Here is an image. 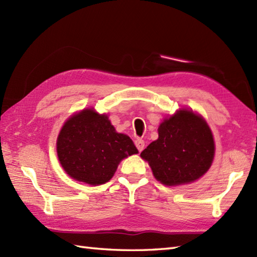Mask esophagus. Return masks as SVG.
Instances as JSON below:
<instances>
[{
	"label": "esophagus",
	"mask_w": 257,
	"mask_h": 257,
	"mask_svg": "<svg viewBox=\"0 0 257 257\" xmlns=\"http://www.w3.org/2000/svg\"><path fill=\"white\" fill-rule=\"evenodd\" d=\"M135 145H136V147H137V149L139 151H143L145 148V141L143 139H136Z\"/></svg>",
	"instance_id": "esophagus-1"
}]
</instances>
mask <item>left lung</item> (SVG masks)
I'll list each match as a JSON object with an SVG mask.
<instances>
[{"label": "left lung", "instance_id": "obj_1", "mask_svg": "<svg viewBox=\"0 0 257 257\" xmlns=\"http://www.w3.org/2000/svg\"><path fill=\"white\" fill-rule=\"evenodd\" d=\"M158 134L159 138L140 154L158 181L166 185L185 184L209 170L215 152L214 139L200 114L181 109L163 120Z\"/></svg>", "mask_w": 257, "mask_h": 257}]
</instances>
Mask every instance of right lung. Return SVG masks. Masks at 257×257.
Returning a JSON list of instances; mask_svg holds the SVG:
<instances>
[{
    "mask_svg": "<svg viewBox=\"0 0 257 257\" xmlns=\"http://www.w3.org/2000/svg\"><path fill=\"white\" fill-rule=\"evenodd\" d=\"M56 145L59 162L68 176L91 185L108 182L120 161L138 154L133 140L118 134L107 114L89 108L64 123Z\"/></svg>",
    "mask_w": 257,
    "mask_h": 257,
    "instance_id": "add662e5",
    "label": "right lung"
}]
</instances>
